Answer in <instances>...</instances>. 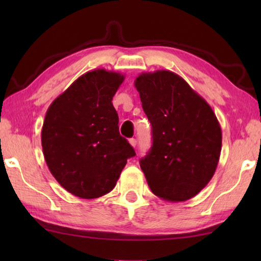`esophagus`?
<instances>
[{"label": "esophagus", "instance_id": "34e87169", "mask_svg": "<svg viewBox=\"0 0 261 261\" xmlns=\"http://www.w3.org/2000/svg\"><path fill=\"white\" fill-rule=\"evenodd\" d=\"M129 143H130V145L134 148H136V146H137V140L135 139V138H131L130 140H129Z\"/></svg>", "mask_w": 261, "mask_h": 261}]
</instances>
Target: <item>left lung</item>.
Returning a JSON list of instances; mask_svg holds the SVG:
<instances>
[{"label": "left lung", "mask_w": 261, "mask_h": 261, "mask_svg": "<svg viewBox=\"0 0 261 261\" xmlns=\"http://www.w3.org/2000/svg\"><path fill=\"white\" fill-rule=\"evenodd\" d=\"M135 86L152 124V147L140 160L148 187L168 201L191 199L218 167L222 145L218 118L207 101L175 72H143Z\"/></svg>", "instance_id": "8db88e82"}]
</instances>
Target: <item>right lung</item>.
<instances>
[{
    "instance_id": "obj_1",
    "label": "right lung",
    "mask_w": 261,
    "mask_h": 261,
    "mask_svg": "<svg viewBox=\"0 0 261 261\" xmlns=\"http://www.w3.org/2000/svg\"><path fill=\"white\" fill-rule=\"evenodd\" d=\"M124 74L96 69L76 79L48 108L41 130L51 175L84 199L109 193L135 149L118 131L113 96Z\"/></svg>"
}]
</instances>
